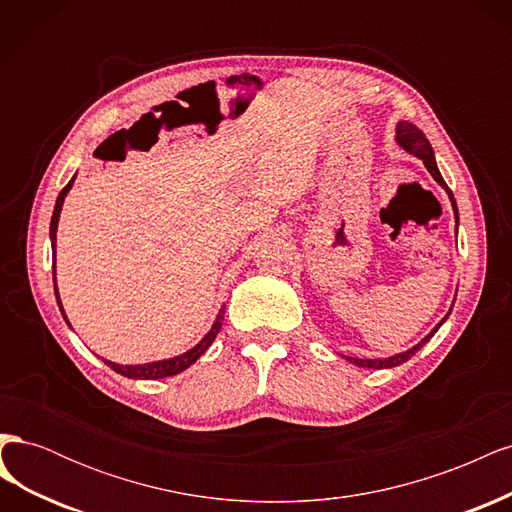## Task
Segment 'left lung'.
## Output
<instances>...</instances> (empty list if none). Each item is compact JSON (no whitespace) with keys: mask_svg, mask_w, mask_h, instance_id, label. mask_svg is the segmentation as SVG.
Masks as SVG:
<instances>
[{"mask_svg":"<svg viewBox=\"0 0 512 512\" xmlns=\"http://www.w3.org/2000/svg\"><path fill=\"white\" fill-rule=\"evenodd\" d=\"M397 143L404 147L408 153H414L416 158H421L423 160V164L427 166V170L429 173L433 175V179H436L442 188L446 190V194H448V198H451V203H453V211H455V218L459 220V213H457V203H455V198H453V192H451V188H448V185L444 183V179H442V175H440V170H438V166H436V158H433V149H431V145H429V141L425 138V134L418 130L416 126H412V123H408V121H399V126H397ZM446 320V318H444ZM442 320V322H444ZM442 322L438 324L436 329H433L423 342H418L414 348H410V350H406V352H401V354H395V356H389V359H354V356H348V361L350 363H354V365H359V367H374V369H384V367H395V365H401V363H406L410 356H414L418 350H421L429 339L433 337V333H436L440 327H442Z\"/></svg>","mask_w":512,"mask_h":512,"instance_id":"left-lung-1","label":"left lung"}]
</instances>
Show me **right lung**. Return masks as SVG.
Wrapping results in <instances>:
<instances>
[{
	"label": "right lung",
	"instance_id": "1",
	"mask_svg": "<svg viewBox=\"0 0 512 512\" xmlns=\"http://www.w3.org/2000/svg\"><path fill=\"white\" fill-rule=\"evenodd\" d=\"M74 183V177L68 181V185L64 190L59 192L57 196V203H55V209H53V218H51V245L55 250V241H57V222H59V213H61V205H64V198L66 194L70 192ZM53 280H55V262H53ZM55 297H57V305L61 309V314H64V307H61V301H59V292H57V284H55ZM66 318V314H64ZM222 320H224V309L220 312V316L215 318L211 331L200 339V342L188 350L183 352L181 356H175V359H166V361H156V363H145V365H117V363H111V361H104L108 367H111L113 371H117V374L126 376V378H134V380H158V378H168V376H177L181 374L183 369H188L200 354H205V350L211 346V342L215 339V335L220 333L222 329ZM68 322V318H66Z\"/></svg>",
	"mask_w": 512,
	"mask_h": 512
}]
</instances>
